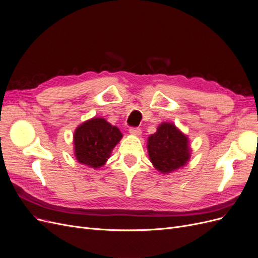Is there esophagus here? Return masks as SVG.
<instances>
[{"instance_id":"esophagus-1","label":"esophagus","mask_w":258,"mask_h":258,"mask_svg":"<svg viewBox=\"0 0 258 258\" xmlns=\"http://www.w3.org/2000/svg\"><path fill=\"white\" fill-rule=\"evenodd\" d=\"M130 133L132 135H136L139 136L141 134V130L139 127H131L130 128Z\"/></svg>"}]
</instances>
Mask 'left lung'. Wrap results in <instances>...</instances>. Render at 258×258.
Wrapping results in <instances>:
<instances>
[{
  "label": "left lung",
  "mask_w": 258,
  "mask_h": 258,
  "mask_svg": "<svg viewBox=\"0 0 258 258\" xmlns=\"http://www.w3.org/2000/svg\"><path fill=\"white\" fill-rule=\"evenodd\" d=\"M148 152L152 164L164 173L171 172L189 159L187 137L171 123H162L148 139Z\"/></svg>",
  "instance_id": "obj_1"
}]
</instances>
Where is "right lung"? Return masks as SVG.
Masks as SVG:
<instances>
[{
  "label": "right lung",
  "mask_w": 258,
  "mask_h": 258,
  "mask_svg": "<svg viewBox=\"0 0 258 258\" xmlns=\"http://www.w3.org/2000/svg\"><path fill=\"white\" fill-rule=\"evenodd\" d=\"M121 138L119 128L112 126L105 119L89 120L75 131V155L79 163L98 168L105 164Z\"/></svg>",
  "instance_id": "1"
}]
</instances>
